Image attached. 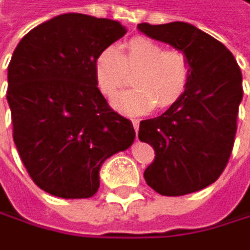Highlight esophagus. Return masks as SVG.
<instances>
[{"label": "esophagus", "mask_w": 250, "mask_h": 250, "mask_svg": "<svg viewBox=\"0 0 250 250\" xmlns=\"http://www.w3.org/2000/svg\"><path fill=\"white\" fill-rule=\"evenodd\" d=\"M132 124H133V129H135L137 135H138V129H140V121H138V120H132Z\"/></svg>", "instance_id": "1"}]
</instances>
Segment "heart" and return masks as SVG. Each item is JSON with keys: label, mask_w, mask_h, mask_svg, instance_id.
Here are the masks:
<instances>
[{"label": "heart", "mask_w": 250, "mask_h": 250, "mask_svg": "<svg viewBox=\"0 0 250 250\" xmlns=\"http://www.w3.org/2000/svg\"><path fill=\"white\" fill-rule=\"evenodd\" d=\"M98 89L113 97L133 77V87L113 100V106L129 115L150 112L155 106L169 107L186 90L190 78L188 55L169 49L149 38H133L120 52L117 47L103 49L93 62Z\"/></svg>", "instance_id": "b5f03b06"}]
</instances>
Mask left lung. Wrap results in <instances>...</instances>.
Masks as SVG:
<instances>
[{"instance_id": "obj_1", "label": "left lung", "mask_w": 250, "mask_h": 250, "mask_svg": "<svg viewBox=\"0 0 250 250\" xmlns=\"http://www.w3.org/2000/svg\"><path fill=\"white\" fill-rule=\"evenodd\" d=\"M138 30L190 61L184 93L160 117L140 123L138 138L155 149L144 180L166 197L201 190L218 180L229 161L243 100L241 70L224 44L189 22H141Z\"/></svg>"}]
</instances>
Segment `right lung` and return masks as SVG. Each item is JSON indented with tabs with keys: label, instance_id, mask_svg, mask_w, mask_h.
Returning a JSON list of instances; mask_svg holds the SVG:
<instances>
[{
	"label": "right lung",
	"instance_id": "1",
	"mask_svg": "<svg viewBox=\"0 0 250 250\" xmlns=\"http://www.w3.org/2000/svg\"><path fill=\"white\" fill-rule=\"evenodd\" d=\"M118 21L58 15L32 29L7 67L13 141L40 189L89 198L109 157L132 146V121L107 104L95 80L97 55L126 35Z\"/></svg>",
	"mask_w": 250,
	"mask_h": 250
}]
</instances>
